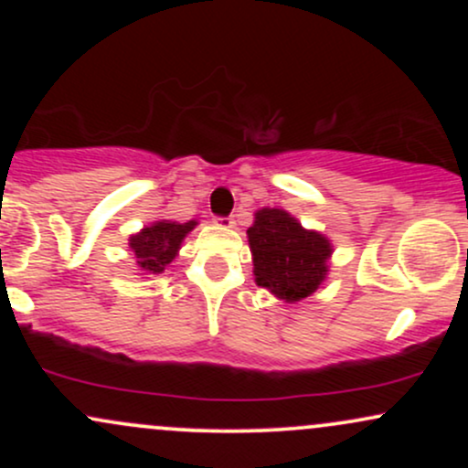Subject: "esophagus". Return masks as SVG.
<instances>
[{
	"mask_svg": "<svg viewBox=\"0 0 468 468\" xmlns=\"http://www.w3.org/2000/svg\"><path fill=\"white\" fill-rule=\"evenodd\" d=\"M218 224H219V227H222V229H233L235 227V219L233 218H218Z\"/></svg>",
	"mask_w": 468,
	"mask_h": 468,
	"instance_id": "34e87169",
	"label": "esophagus"
}]
</instances>
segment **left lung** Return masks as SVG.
<instances>
[{
	"instance_id": "obj_1",
	"label": "left lung",
	"mask_w": 468,
	"mask_h": 468,
	"mask_svg": "<svg viewBox=\"0 0 468 468\" xmlns=\"http://www.w3.org/2000/svg\"><path fill=\"white\" fill-rule=\"evenodd\" d=\"M246 235L257 286L271 290L282 302H302L325 282L330 239L303 229L283 208H260Z\"/></svg>"
}]
</instances>
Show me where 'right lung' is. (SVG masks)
I'll return each instance as SVG.
<instances>
[{
    "mask_svg": "<svg viewBox=\"0 0 468 468\" xmlns=\"http://www.w3.org/2000/svg\"><path fill=\"white\" fill-rule=\"evenodd\" d=\"M197 227L196 219L178 224L171 219H160L152 227H144L141 233L132 235L130 249L136 255V266L143 275H160L178 255L182 239Z\"/></svg>",
    "mask_w": 468,
    "mask_h": 468,
    "instance_id": "obj_1",
    "label": "right lung"
}]
</instances>
